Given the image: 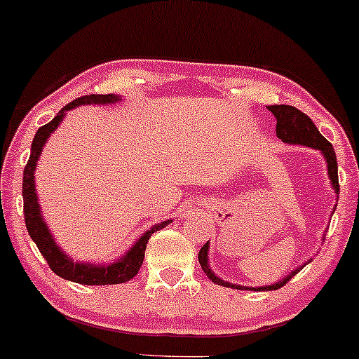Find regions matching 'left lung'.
Wrapping results in <instances>:
<instances>
[{"instance_id": "obj_1", "label": "left lung", "mask_w": 359, "mask_h": 359, "mask_svg": "<svg viewBox=\"0 0 359 359\" xmlns=\"http://www.w3.org/2000/svg\"><path fill=\"white\" fill-rule=\"evenodd\" d=\"M268 109L274 114L276 118V135L278 138L285 143L290 144H303L308 146V148L320 149V151L325 154L326 163H328V175L331 180V184H333L336 194H339V181H338V163H336V153L333 149V144L330 143L325 136L318 131L315 123L309 119L308 114L299 111L298 108L290 104H273L268 106ZM198 261H200L203 271L206 273V276L210 278L211 281L216 283V285L226 286V287H236V290H258V291H271V290H280L281 286H285L291 278L294 276L296 273H299V269H294L293 273H290L285 280L280 283H274V285L269 286H261V287H243L238 285H233V283L219 280L216 274L211 271L210 266H208V243L201 248L200 253H198Z\"/></svg>"}]
</instances>
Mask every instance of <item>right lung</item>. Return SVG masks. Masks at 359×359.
<instances>
[{"mask_svg":"<svg viewBox=\"0 0 359 359\" xmlns=\"http://www.w3.org/2000/svg\"><path fill=\"white\" fill-rule=\"evenodd\" d=\"M119 98L114 95H86L81 98L72 101L51 119L48 125H43L36 131L33 144H31V154L28 163H26L25 171H23V210H25V223L26 229H28L29 236L33 238V241L36 243L39 253L44 256L48 266L51 268L53 273H56L57 276L65 278L68 281L79 283V285H119V283H128L136 276L140 271L141 264L144 259V250L148 245V240L151 238V234L158 229L168 226L170 219L163 221L161 224H156L151 229H148L138 241L135 243V246L125 255V258L118 259L116 263L108 264V266H100V264H86V263H76V261L69 259L61 248L53 240L50 229H48L46 223L41 218L39 213V205L36 200V189H34V168H36L38 158L41 154V149L46 140L50 138L53 131L60 126V123L63 121L65 111L68 109L76 108L79 104H108L114 103Z\"/></svg>","mask_w":359,"mask_h":359,"instance_id":"add662e5","label":"right lung"}]
</instances>
